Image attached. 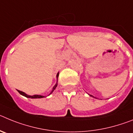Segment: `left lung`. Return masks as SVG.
<instances>
[{"label": "left lung", "instance_id": "left-lung-1", "mask_svg": "<svg viewBox=\"0 0 133 133\" xmlns=\"http://www.w3.org/2000/svg\"><path fill=\"white\" fill-rule=\"evenodd\" d=\"M88 95H89V96H90V97H94V98H96V97H93V96H92V95H90V94H88Z\"/></svg>", "mask_w": 133, "mask_h": 133}]
</instances>
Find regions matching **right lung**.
I'll use <instances>...</instances> for the list:
<instances>
[{
  "instance_id": "1",
  "label": "right lung",
  "mask_w": 133,
  "mask_h": 133,
  "mask_svg": "<svg viewBox=\"0 0 133 133\" xmlns=\"http://www.w3.org/2000/svg\"><path fill=\"white\" fill-rule=\"evenodd\" d=\"M58 75H59V72H58L57 73V75H56V84H55V86L53 87V88H52V91L50 92V93L49 94V95H50V94H52V92H53L54 90H55V89H56V87H57V85H58ZM18 90V92H19L20 94H21V95H23V96H24V97H26V98H44V96H42V95H32V96H31V95H27V94H26L25 92H23V91H21V90Z\"/></svg>"
}]
</instances>
